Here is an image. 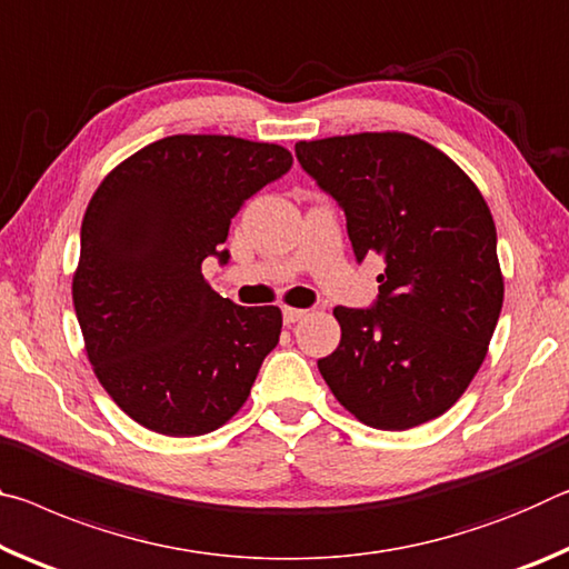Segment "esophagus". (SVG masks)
I'll return each instance as SVG.
<instances>
[{"label":"esophagus","instance_id":"1","mask_svg":"<svg viewBox=\"0 0 569 569\" xmlns=\"http://www.w3.org/2000/svg\"><path fill=\"white\" fill-rule=\"evenodd\" d=\"M307 315V310H300V307H282V320L284 325H295L300 322Z\"/></svg>","mask_w":569,"mask_h":569}]
</instances>
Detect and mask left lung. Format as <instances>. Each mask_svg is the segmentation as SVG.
<instances>
[{"instance_id": "left-lung-1", "label": "left lung", "mask_w": 569, "mask_h": 569, "mask_svg": "<svg viewBox=\"0 0 569 569\" xmlns=\"http://www.w3.org/2000/svg\"><path fill=\"white\" fill-rule=\"evenodd\" d=\"M295 153L346 211L358 262L386 264L370 310H332L342 338L318 360L325 383L380 431L433 421L477 376L505 302L487 201L449 156L398 130L300 141Z\"/></svg>"}]
</instances>
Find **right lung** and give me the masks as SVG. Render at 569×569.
Here are the masks:
<instances>
[{
	"instance_id": "add662e5",
	"label": "right lung",
	"mask_w": 569,
	"mask_h": 569,
	"mask_svg": "<svg viewBox=\"0 0 569 569\" xmlns=\"http://www.w3.org/2000/svg\"><path fill=\"white\" fill-rule=\"evenodd\" d=\"M290 166L277 143L169 136L118 163L92 193L74 315L100 386L136 423L201 436L247 403L282 312L223 300L201 264H227L234 213Z\"/></svg>"
}]
</instances>
